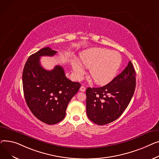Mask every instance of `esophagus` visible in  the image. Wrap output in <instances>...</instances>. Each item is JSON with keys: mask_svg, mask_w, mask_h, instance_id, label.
<instances>
[{"mask_svg": "<svg viewBox=\"0 0 159 159\" xmlns=\"http://www.w3.org/2000/svg\"><path fill=\"white\" fill-rule=\"evenodd\" d=\"M80 90V91H81V92H85V91L86 90V89H85V87H84V86H81Z\"/></svg>", "mask_w": 159, "mask_h": 159, "instance_id": "obj_1", "label": "esophagus"}]
</instances>
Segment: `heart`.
<instances>
[{
  "mask_svg": "<svg viewBox=\"0 0 159 159\" xmlns=\"http://www.w3.org/2000/svg\"><path fill=\"white\" fill-rule=\"evenodd\" d=\"M121 57L119 52L102 48H94L83 52L79 63L89 69L90 77L99 85H107L113 80L120 68ZM72 67L78 78L83 74V69L76 61L72 62Z\"/></svg>",
  "mask_w": 159,
  "mask_h": 159,
  "instance_id": "1",
  "label": "heart"
}]
</instances>
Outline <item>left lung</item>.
Listing matches in <instances>:
<instances>
[{
  "label": "left lung",
  "mask_w": 159,
  "mask_h": 159,
  "mask_svg": "<svg viewBox=\"0 0 159 159\" xmlns=\"http://www.w3.org/2000/svg\"><path fill=\"white\" fill-rule=\"evenodd\" d=\"M135 71L131 61L107 85L86 90L87 116L93 123L105 125L118 119L127 108L136 85Z\"/></svg>",
  "instance_id": "1"
}]
</instances>
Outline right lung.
Returning <instances> with one entry per match:
<instances>
[{
  "mask_svg": "<svg viewBox=\"0 0 159 159\" xmlns=\"http://www.w3.org/2000/svg\"><path fill=\"white\" fill-rule=\"evenodd\" d=\"M57 51L45 48L27 59L23 70L22 83L26 103L33 114L42 122L54 125L62 120L69 101L81 84L69 80L60 65L51 70L42 67L40 58L52 57Z\"/></svg>",
  "mask_w": 159,
  "mask_h": 159,
  "instance_id": "right-lung-1",
  "label": "right lung"
}]
</instances>
